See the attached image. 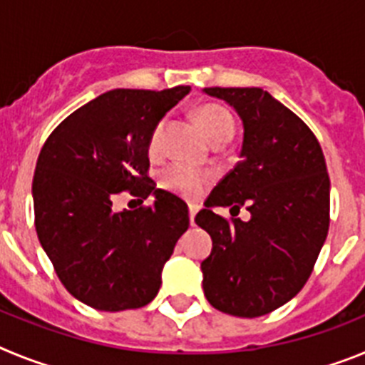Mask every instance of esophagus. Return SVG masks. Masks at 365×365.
<instances>
[{
  "label": "esophagus",
  "mask_w": 365,
  "mask_h": 365,
  "mask_svg": "<svg viewBox=\"0 0 365 365\" xmlns=\"http://www.w3.org/2000/svg\"><path fill=\"white\" fill-rule=\"evenodd\" d=\"M195 214H197V206L192 205L190 206V222H192V225H195Z\"/></svg>",
  "instance_id": "34e87169"
}]
</instances>
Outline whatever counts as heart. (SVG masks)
<instances>
[{
	"mask_svg": "<svg viewBox=\"0 0 365 365\" xmlns=\"http://www.w3.org/2000/svg\"><path fill=\"white\" fill-rule=\"evenodd\" d=\"M197 120L201 128L205 130L206 137L210 138L212 143H221V140H230L234 135L235 124L234 117L230 115L227 108L217 104H205L199 108ZM166 128V120H159L150 135V143H148V151L151 157H157L160 153V144H163V133ZM212 172L202 170V168H193L185 163H172L164 166L159 173V185L160 188L168 192L179 193L182 197L195 199L210 186Z\"/></svg>",
	"mask_w": 365,
	"mask_h": 365,
	"instance_id": "obj_1",
	"label": "heart"
}]
</instances>
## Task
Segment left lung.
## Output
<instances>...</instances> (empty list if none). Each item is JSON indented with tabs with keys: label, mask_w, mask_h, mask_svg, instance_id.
Here are the masks:
<instances>
[{
	"label": "left lung",
	"mask_w": 365,
	"mask_h": 365,
	"mask_svg": "<svg viewBox=\"0 0 365 365\" xmlns=\"http://www.w3.org/2000/svg\"><path fill=\"white\" fill-rule=\"evenodd\" d=\"M243 120L241 160L219 180L195 215L212 237L201 263L206 299L240 318L269 314L307 283L329 230L327 166L305 122L259 87H206ZM214 205H243L248 222L227 220Z\"/></svg>",
	"instance_id": "left-lung-1"
}]
</instances>
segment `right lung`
<instances>
[{
    "label": "right lung",
    "instance_id": "obj_1",
    "mask_svg": "<svg viewBox=\"0 0 365 365\" xmlns=\"http://www.w3.org/2000/svg\"><path fill=\"white\" fill-rule=\"evenodd\" d=\"M190 86L164 91L113 89L71 113L45 140L32 180L34 225L67 291L98 311L144 307L190 227L188 206L148 175V143L157 122ZM130 191L153 205L117 212Z\"/></svg>",
    "mask_w": 365,
    "mask_h": 365
}]
</instances>
